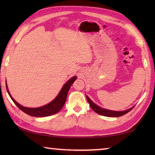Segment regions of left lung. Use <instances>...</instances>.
Segmentation results:
<instances>
[{
    "mask_svg": "<svg viewBox=\"0 0 155 155\" xmlns=\"http://www.w3.org/2000/svg\"><path fill=\"white\" fill-rule=\"evenodd\" d=\"M87 99L88 102V103H89L92 109H93L94 112H96L97 113L101 115H103V116H105V117H118L123 116V115L127 114L128 113V112L130 111L134 107V106L133 107L130 108H129V109L124 110V111H114V110H110L105 109V108H103L97 106L96 104H94L93 102L89 98H88V96H87Z\"/></svg>",
    "mask_w": 155,
    "mask_h": 155,
    "instance_id": "obj_1",
    "label": "left lung"
}]
</instances>
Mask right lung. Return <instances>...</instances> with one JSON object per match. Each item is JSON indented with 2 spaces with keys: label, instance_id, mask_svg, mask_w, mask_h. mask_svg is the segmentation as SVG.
<instances>
[{
  "label": "right lung",
  "instance_id": "obj_1",
  "mask_svg": "<svg viewBox=\"0 0 155 155\" xmlns=\"http://www.w3.org/2000/svg\"><path fill=\"white\" fill-rule=\"evenodd\" d=\"M76 79H77V77H75V76L70 78V79H69L67 83L64 84V86L62 87L60 93H59V94L57 95V97H56L53 101H51L50 103L45 105L43 107H38V108L25 107L20 104H18L17 102L15 101L14 98L11 97V95L10 94V93L8 90L7 84H6V87L10 97L11 98V99L12 100L13 102H14V103L22 111L24 112L25 113L32 117H45L51 116V115L54 114L61 110V108L64 106L66 100H67L68 92L69 89H70L72 84L74 83Z\"/></svg>",
  "mask_w": 155,
  "mask_h": 155
}]
</instances>
